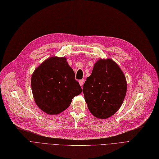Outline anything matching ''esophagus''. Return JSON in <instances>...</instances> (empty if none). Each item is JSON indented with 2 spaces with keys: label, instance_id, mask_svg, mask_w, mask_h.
Returning a JSON list of instances; mask_svg holds the SVG:
<instances>
[{
  "label": "esophagus",
  "instance_id": "34e87169",
  "mask_svg": "<svg viewBox=\"0 0 159 159\" xmlns=\"http://www.w3.org/2000/svg\"><path fill=\"white\" fill-rule=\"evenodd\" d=\"M84 79H82L79 80V84L80 85V86H83V84H84Z\"/></svg>",
  "mask_w": 159,
  "mask_h": 159
}]
</instances>
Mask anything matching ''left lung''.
<instances>
[{
	"instance_id": "1",
	"label": "left lung",
	"mask_w": 159,
	"mask_h": 159,
	"mask_svg": "<svg viewBox=\"0 0 159 159\" xmlns=\"http://www.w3.org/2000/svg\"><path fill=\"white\" fill-rule=\"evenodd\" d=\"M126 91L124 75L110 58L100 59L95 64L82 89L90 112L96 117L103 119L119 110Z\"/></svg>"
}]
</instances>
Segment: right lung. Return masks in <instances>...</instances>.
<instances>
[{
	"mask_svg": "<svg viewBox=\"0 0 159 159\" xmlns=\"http://www.w3.org/2000/svg\"><path fill=\"white\" fill-rule=\"evenodd\" d=\"M31 85L33 98L40 110L49 115L68 108L82 92L75 73L64 57H51L33 72Z\"/></svg>",
	"mask_w": 159,
	"mask_h": 159,
	"instance_id": "add662e5",
	"label": "right lung"
}]
</instances>
